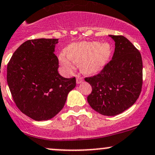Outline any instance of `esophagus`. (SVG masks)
<instances>
[{
  "mask_svg": "<svg viewBox=\"0 0 155 155\" xmlns=\"http://www.w3.org/2000/svg\"><path fill=\"white\" fill-rule=\"evenodd\" d=\"M76 76V83H77V84H79V83H81V81H83V78L81 77L79 74H77Z\"/></svg>",
  "mask_w": 155,
  "mask_h": 155,
  "instance_id": "34e87169",
  "label": "esophagus"
}]
</instances>
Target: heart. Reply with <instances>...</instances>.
I'll use <instances>...</instances> for the list:
<instances>
[{
  "mask_svg": "<svg viewBox=\"0 0 155 155\" xmlns=\"http://www.w3.org/2000/svg\"><path fill=\"white\" fill-rule=\"evenodd\" d=\"M111 54V46L107 42H81L71 45L68 54L59 55V62L66 71L74 69V62L80 63L81 71L92 74L101 70L107 62Z\"/></svg>",
  "mask_w": 155,
  "mask_h": 155,
  "instance_id": "heart-1",
  "label": "heart"
}]
</instances>
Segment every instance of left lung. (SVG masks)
I'll return each mask as SVG.
<instances>
[{"mask_svg": "<svg viewBox=\"0 0 155 155\" xmlns=\"http://www.w3.org/2000/svg\"><path fill=\"white\" fill-rule=\"evenodd\" d=\"M115 41L111 60L94 76L84 78L92 87L90 106L104 115H116L135 103L143 85L140 53L122 35H110Z\"/></svg>", "mask_w": 155, "mask_h": 155, "instance_id": "obj_1", "label": "left lung"}]
</instances>
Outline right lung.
<instances>
[{
    "label": "right lung",
    "instance_id": "right-lung-1",
    "mask_svg": "<svg viewBox=\"0 0 155 155\" xmlns=\"http://www.w3.org/2000/svg\"><path fill=\"white\" fill-rule=\"evenodd\" d=\"M58 39H36L23 42L7 65V83L15 104L35 120L54 118L62 110L76 78L59 74L54 54Z\"/></svg>",
    "mask_w": 155,
    "mask_h": 155
}]
</instances>
